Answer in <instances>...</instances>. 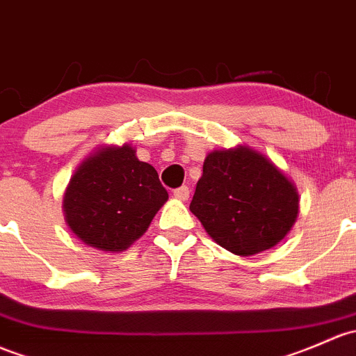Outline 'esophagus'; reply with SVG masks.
Returning a JSON list of instances; mask_svg holds the SVG:
<instances>
[{
  "instance_id": "34e87169",
  "label": "esophagus",
  "mask_w": 356,
  "mask_h": 356,
  "mask_svg": "<svg viewBox=\"0 0 356 356\" xmlns=\"http://www.w3.org/2000/svg\"><path fill=\"white\" fill-rule=\"evenodd\" d=\"M174 197L179 201H188L189 197V188L188 186H182V188L174 191Z\"/></svg>"
}]
</instances>
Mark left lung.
I'll return each mask as SVG.
<instances>
[{"instance_id": "obj_1", "label": "left lung", "mask_w": 356, "mask_h": 356, "mask_svg": "<svg viewBox=\"0 0 356 356\" xmlns=\"http://www.w3.org/2000/svg\"><path fill=\"white\" fill-rule=\"evenodd\" d=\"M298 203L297 186L282 168L237 145L208 153L189 209L216 244L235 256H254L286 237Z\"/></svg>"}]
</instances>
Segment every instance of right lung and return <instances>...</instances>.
<instances>
[{
	"label": "right lung",
	"mask_w": 356,
	"mask_h": 356,
	"mask_svg": "<svg viewBox=\"0 0 356 356\" xmlns=\"http://www.w3.org/2000/svg\"><path fill=\"white\" fill-rule=\"evenodd\" d=\"M155 167L129 143L97 148L76 167L63 196L66 225L85 245L122 252L167 203Z\"/></svg>",
	"instance_id": "right-lung-1"
}]
</instances>
